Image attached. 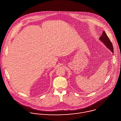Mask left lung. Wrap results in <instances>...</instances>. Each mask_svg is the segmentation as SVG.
Returning <instances> with one entry per match:
<instances>
[{
    "mask_svg": "<svg viewBox=\"0 0 121 121\" xmlns=\"http://www.w3.org/2000/svg\"><path fill=\"white\" fill-rule=\"evenodd\" d=\"M99 39L101 41H102V42L104 43V45L107 48H108L111 51V52L113 53L114 49H113V47L112 44L110 41L109 39L108 38V36L106 34L104 31L102 35L100 37Z\"/></svg>",
    "mask_w": 121,
    "mask_h": 121,
    "instance_id": "1",
    "label": "left lung"
}]
</instances>
